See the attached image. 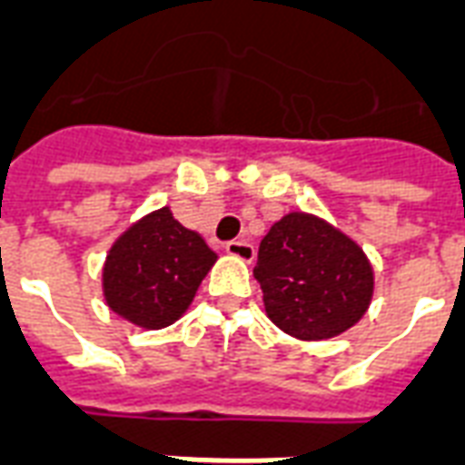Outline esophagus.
<instances>
[{"mask_svg": "<svg viewBox=\"0 0 465 465\" xmlns=\"http://www.w3.org/2000/svg\"><path fill=\"white\" fill-rule=\"evenodd\" d=\"M226 253H229L232 258H239V261H243V263H251V261L256 258V248L243 239L229 241V243H226Z\"/></svg>", "mask_w": 465, "mask_h": 465, "instance_id": "1", "label": "esophagus"}]
</instances>
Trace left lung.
I'll return each instance as SVG.
<instances>
[{
	"mask_svg": "<svg viewBox=\"0 0 465 465\" xmlns=\"http://www.w3.org/2000/svg\"><path fill=\"white\" fill-rule=\"evenodd\" d=\"M253 275L265 314L300 341H327L356 327L373 302L375 271L366 251L327 219L290 212L258 248Z\"/></svg>",
	"mask_w": 465,
	"mask_h": 465,
	"instance_id": "1",
	"label": "left lung"
}]
</instances>
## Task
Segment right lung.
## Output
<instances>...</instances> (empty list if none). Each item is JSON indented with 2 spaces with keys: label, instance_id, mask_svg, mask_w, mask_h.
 I'll list each match as a JSON object with an SVG mask.
<instances>
[{
  "label": "right lung",
  "instance_id": "right-lung-1",
  "mask_svg": "<svg viewBox=\"0 0 465 465\" xmlns=\"http://www.w3.org/2000/svg\"><path fill=\"white\" fill-rule=\"evenodd\" d=\"M217 253L170 207L148 212L112 243L102 265L104 302L141 329H165L193 304Z\"/></svg>",
  "mask_w": 465,
  "mask_h": 465
}]
</instances>
